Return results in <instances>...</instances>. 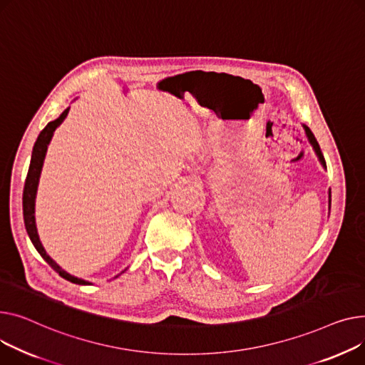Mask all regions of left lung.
<instances>
[{
    "instance_id": "8db88e82",
    "label": "left lung",
    "mask_w": 365,
    "mask_h": 365,
    "mask_svg": "<svg viewBox=\"0 0 365 365\" xmlns=\"http://www.w3.org/2000/svg\"><path fill=\"white\" fill-rule=\"evenodd\" d=\"M304 128H305L307 137H308L309 143L312 144V147H314V150H315V153H317V156H318V159H319L321 165H323V166L326 168V160H324V156H323V153H321V148H319V145H318V143H317V140H315L314 134L311 133V130H309V128H308L307 125H304ZM330 202H331V191H329V203H330Z\"/></svg>"
}]
</instances>
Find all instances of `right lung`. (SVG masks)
<instances>
[{
  "label": "right lung",
  "instance_id": "right-lung-1",
  "mask_svg": "<svg viewBox=\"0 0 365 365\" xmlns=\"http://www.w3.org/2000/svg\"><path fill=\"white\" fill-rule=\"evenodd\" d=\"M69 113V107L64 110L56 120L50 122L44 130H42L35 141L34 150H32V158H31V165H29V170H28V177L25 181V187H24V220H25V227L28 231L29 239L32 242V245L35 246V249L38 250V253L44 258V261L60 275L63 277L64 280H68L71 283L75 284H91L90 282H85L82 278L73 277L69 272H66L64 269H61L51 258L47 255L46 249L42 247L41 242H39V235L36 231V224H35V197H36V190H38V182H39V175H41V169L42 165H44V159H46V153H47V147L53 138L54 131L61 125V122L64 120V118L68 116Z\"/></svg>",
  "mask_w": 365,
  "mask_h": 365
}]
</instances>
